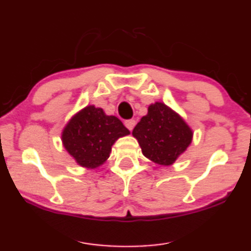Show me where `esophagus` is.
<instances>
[{"label": "esophagus", "instance_id": "obj_1", "mask_svg": "<svg viewBox=\"0 0 251 251\" xmlns=\"http://www.w3.org/2000/svg\"><path fill=\"white\" fill-rule=\"evenodd\" d=\"M125 126L129 130H132L134 128V126H135V121H134V119H128V121L125 122Z\"/></svg>", "mask_w": 251, "mask_h": 251}]
</instances>
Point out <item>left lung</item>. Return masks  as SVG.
<instances>
[{"mask_svg": "<svg viewBox=\"0 0 251 251\" xmlns=\"http://www.w3.org/2000/svg\"><path fill=\"white\" fill-rule=\"evenodd\" d=\"M132 134L148 159L165 166L172 165L192 141L190 127L161 102L150 105Z\"/></svg>", "mask_w": 251, "mask_h": 251, "instance_id": "8db88e82", "label": "left lung"}]
</instances>
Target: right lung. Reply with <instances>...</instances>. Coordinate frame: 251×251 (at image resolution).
<instances>
[{"label": "right lung", "instance_id": "obj_1", "mask_svg": "<svg viewBox=\"0 0 251 251\" xmlns=\"http://www.w3.org/2000/svg\"><path fill=\"white\" fill-rule=\"evenodd\" d=\"M128 134L117 117L89 105L70 119L62 132V142L77 164L95 168L108 159L116 140Z\"/></svg>", "mask_w": 251, "mask_h": 251}]
</instances>
